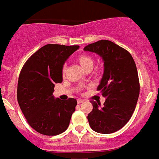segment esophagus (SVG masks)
<instances>
[{"instance_id":"obj_1","label":"esophagus","mask_w":159,"mask_h":159,"mask_svg":"<svg viewBox=\"0 0 159 159\" xmlns=\"http://www.w3.org/2000/svg\"><path fill=\"white\" fill-rule=\"evenodd\" d=\"M84 101L83 100V99H79L78 101H77V102H78V104H80L82 103V102H84Z\"/></svg>"}]
</instances>
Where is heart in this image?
<instances>
[{
  "instance_id": "heart-1",
  "label": "heart",
  "mask_w": 159,
  "mask_h": 159,
  "mask_svg": "<svg viewBox=\"0 0 159 159\" xmlns=\"http://www.w3.org/2000/svg\"><path fill=\"white\" fill-rule=\"evenodd\" d=\"M77 61L79 62V63L80 64L81 67L84 68V70H86L87 68H91L93 67L94 64V60L93 58L88 55H80L79 56L78 58H77ZM65 73V67H63L62 69V74L64 75Z\"/></svg>"
}]
</instances>
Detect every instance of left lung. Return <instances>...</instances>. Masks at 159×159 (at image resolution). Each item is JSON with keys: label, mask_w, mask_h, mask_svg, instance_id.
Returning <instances> with one entry per match:
<instances>
[{"label": "left lung", "mask_w": 159, "mask_h": 159, "mask_svg": "<svg viewBox=\"0 0 159 159\" xmlns=\"http://www.w3.org/2000/svg\"><path fill=\"white\" fill-rule=\"evenodd\" d=\"M84 50L100 55L104 62L97 91L106 101L103 107L91 101L93 109L88 114V121L94 131L113 133L128 123L137 103L140 83L135 61L128 51L110 40H99Z\"/></svg>", "instance_id": "left-lung-1"}]
</instances>
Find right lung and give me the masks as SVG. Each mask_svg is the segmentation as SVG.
Returning <instances> with one entry per match:
<instances>
[{"mask_svg": "<svg viewBox=\"0 0 159 159\" xmlns=\"http://www.w3.org/2000/svg\"><path fill=\"white\" fill-rule=\"evenodd\" d=\"M79 46L48 44L28 59L21 69L17 97L22 112L32 128L45 135H57L69 125L77 101L55 99L54 86L62 81V69Z\"/></svg>", "mask_w": 159, "mask_h": 159, "instance_id": "right-lung-1", "label": "right lung"}]
</instances>
